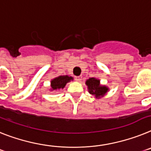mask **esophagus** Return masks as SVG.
<instances>
[{"label": "esophagus", "instance_id": "esophagus-1", "mask_svg": "<svg viewBox=\"0 0 151 151\" xmlns=\"http://www.w3.org/2000/svg\"><path fill=\"white\" fill-rule=\"evenodd\" d=\"M74 78H75V81H81L82 80V77L81 76H76V77H74Z\"/></svg>", "mask_w": 151, "mask_h": 151}]
</instances>
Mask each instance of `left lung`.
<instances>
[{"label":"left lung","instance_id":"obj_1","mask_svg":"<svg viewBox=\"0 0 151 151\" xmlns=\"http://www.w3.org/2000/svg\"><path fill=\"white\" fill-rule=\"evenodd\" d=\"M86 84L88 88L89 93L92 95L95 96L96 98H99L104 96L109 91V88L106 86L100 84V81L96 79L95 77H91L86 80Z\"/></svg>","mask_w":151,"mask_h":151}]
</instances>
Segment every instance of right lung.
<instances>
[{"label":"right lung","mask_w":151,"mask_h":151,"mask_svg":"<svg viewBox=\"0 0 151 151\" xmlns=\"http://www.w3.org/2000/svg\"><path fill=\"white\" fill-rule=\"evenodd\" d=\"M70 81H73V77H69L68 75L59 76L55 78H54L51 81V90H56L59 89H63L67 84V83L70 82Z\"/></svg>","instance_id":"1"}]
</instances>
